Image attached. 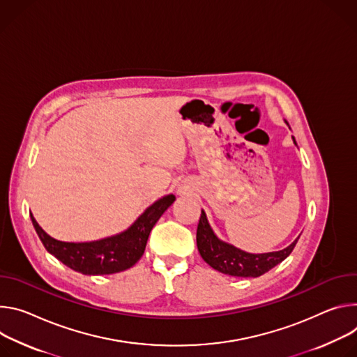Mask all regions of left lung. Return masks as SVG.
Returning a JSON list of instances; mask_svg holds the SVG:
<instances>
[{"label":"left lung","instance_id":"left-lung-1","mask_svg":"<svg viewBox=\"0 0 357 357\" xmlns=\"http://www.w3.org/2000/svg\"><path fill=\"white\" fill-rule=\"evenodd\" d=\"M294 143L295 142V137ZM298 238L285 250L265 252V254H250L240 248H235L231 244L221 241L211 229L206 213L202 210V217L197 227V248H199L203 259L215 271L231 275L241 276V278H257L264 275L273 266L281 264L292 250L295 248Z\"/></svg>","mask_w":357,"mask_h":357}]
</instances>
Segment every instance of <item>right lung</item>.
I'll list each match as a JSON object with an SVG mask.
<instances>
[{
  "instance_id": "1",
  "label": "right lung",
  "mask_w": 357,
  "mask_h": 357,
  "mask_svg": "<svg viewBox=\"0 0 357 357\" xmlns=\"http://www.w3.org/2000/svg\"><path fill=\"white\" fill-rule=\"evenodd\" d=\"M173 194L151 204L126 231L92 243H63L50 236L31 214L35 231L50 254L84 275H110L129 269L143 255L151 228L174 203Z\"/></svg>"
}]
</instances>
